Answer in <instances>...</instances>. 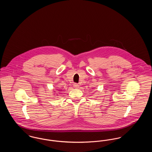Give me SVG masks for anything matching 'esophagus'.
<instances>
[{
  "label": "esophagus",
  "mask_w": 152,
  "mask_h": 152,
  "mask_svg": "<svg viewBox=\"0 0 152 152\" xmlns=\"http://www.w3.org/2000/svg\"><path fill=\"white\" fill-rule=\"evenodd\" d=\"M73 87H75V88H78L79 87V85H78V84H75L73 85Z\"/></svg>",
  "instance_id": "esophagus-1"
}]
</instances>
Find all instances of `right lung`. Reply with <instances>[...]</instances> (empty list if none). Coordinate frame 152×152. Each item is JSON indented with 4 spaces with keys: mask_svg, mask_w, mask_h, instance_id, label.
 Returning a JSON list of instances; mask_svg holds the SVG:
<instances>
[{
    "mask_svg": "<svg viewBox=\"0 0 152 152\" xmlns=\"http://www.w3.org/2000/svg\"><path fill=\"white\" fill-rule=\"evenodd\" d=\"M62 91H63V90H61V89H58V92H59V94H61V93H60V92H61Z\"/></svg>",
    "mask_w": 152,
    "mask_h": 152,
    "instance_id": "right-lung-1",
    "label": "right lung"
}]
</instances>
